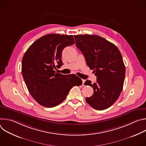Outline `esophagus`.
<instances>
[{
	"instance_id": "1",
	"label": "esophagus",
	"mask_w": 146,
	"mask_h": 146,
	"mask_svg": "<svg viewBox=\"0 0 146 146\" xmlns=\"http://www.w3.org/2000/svg\"><path fill=\"white\" fill-rule=\"evenodd\" d=\"M85 82H86V80H82V86H85V85H84Z\"/></svg>"
}]
</instances>
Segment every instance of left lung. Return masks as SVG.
Listing matches in <instances>:
<instances>
[{"instance_id": "obj_1", "label": "left lung", "mask_w": 146, "mask_h": 146, "mask_svg": "<svg viewBox=\"0 0 146 146\" xmlns=\"http://www.w3.org/2000/svg\"><path fill=\"white\" fill-rule=\"evenodd\" d=\"M74 37L87 66L96 76L94 84L90 80L84 83L94 89L93 95L86 100L96 110L108 109L115 102L122 90L125 66L122 55L116 46L99 36L86 34Z\"/></svg>"}]
</instances>
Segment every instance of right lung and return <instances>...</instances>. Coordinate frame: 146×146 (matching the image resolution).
<instances>
[{
	"mask_svg": "<svg viewBox=\"0 0 146 146\" xmlns=\"http://www.w3.org/2000/svg\"><path fill=\"white\" fill-rule=\"evenodd\" d=\"M74 43L72 35L48 34L35 41L25 52L22 74L29 93L40 105L58 106L73 87L82 84L81 79L76 75L66 76L54 70L63 65L62 51Z\"/></svg>",
	"mask_w": 146,
	"mask_h": 146,
	"instance_id": "obj_1",
	"label": "right lung"
}]
</instances>
